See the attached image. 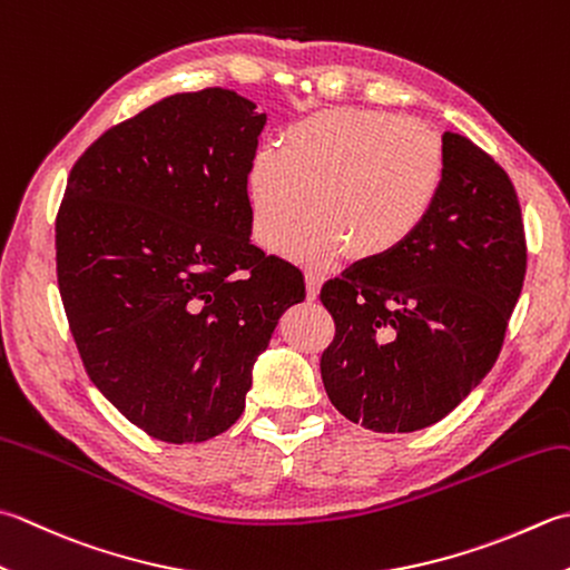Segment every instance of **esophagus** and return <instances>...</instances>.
<instances>
[{"mask_svg":"<svg viewBox=\"0 0 570 570\" xmlns=\"http://www.w3.org/2000/svg\"><path fill=\"white\" fill-rule=\"evenodd\" d=\"M321 284H323V276L318 272H306V296H308V301L318 298Z\"/></svg>","mask_w":570,"mask_h":570,"instance_id":"1","label":"esophagus"}]
</instances>
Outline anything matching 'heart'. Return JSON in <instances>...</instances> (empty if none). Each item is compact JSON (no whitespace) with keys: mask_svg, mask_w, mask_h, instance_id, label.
<instances>
[{"mask_svg":"<svg viewBox=\"0 0 570 570\" xmlns=\"http://www.w3.org/2000/svg\"><path fill=\"white\" fill-rule=\"evenodd\" d=\"M448 180L438 132L381 110H323L294 122L282 148L264 145L247 175L252 239L276 252L286 244L301 264H326L351 249L383 262L417 237Z\"/></svg>","mask_w":570,"mask_h":570,"instance_id":"obj_1","label":"heart"}]
</instances>
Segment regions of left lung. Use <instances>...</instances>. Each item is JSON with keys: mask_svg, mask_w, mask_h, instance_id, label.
<instances>
[{"mask_svg": "<svg viewBox=\"0 0 570 570\" xmlns=\"http://www.w3.org/2000/svg\"><path fill=\"white\" fill-rule=\"evenodd\" d=\"M442 145L448 180L417 237L321 288L336 318L323 387L343 417L373 432L425 430L484 381L527 274L509 175L470 138L444 132Z\"/></svg>", "mask_w": 570, "mask_h": 570, "instance_id": "8db88e82", "label": "left lung"}]
</instances>
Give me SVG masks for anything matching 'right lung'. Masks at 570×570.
I'll return each instance as SVG.
<instances>
[{"label":"right lung","mask_w":570,"mask_h":570,"mask_svg":"<svg viewBox=\"0 0 570 570\" xmlns=\"http://www.w3.org/2000/svg\"><path fill=\"white\" fill-rule=\"evenodd\" d=\"M266 126L229 88L167 96L73 165L56 274L86 373L155 440L205 442L244 412L304 274L252 244L247 175Z\"/></svg>","instance_id":"add662e5"}]
</instances>
